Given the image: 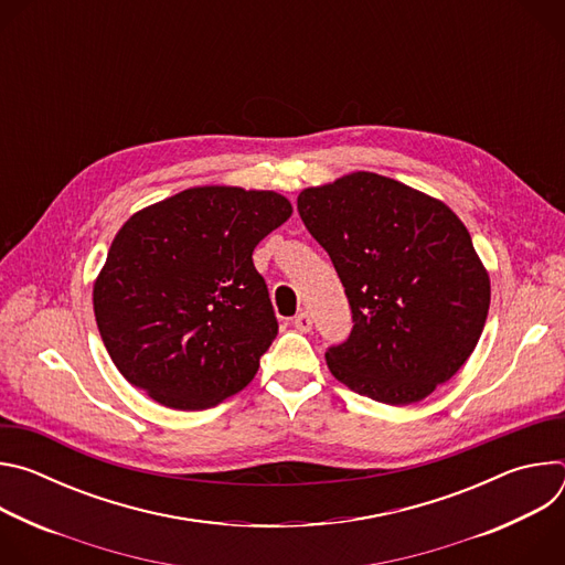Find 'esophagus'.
Instances as JSON below:
<instances>
[{
    "mask_svg": "<svg viewBox=\"0 0 565 565\" xmlns=\"http://www.w3.org/2000/svg\"><path fill=\"white\" fill-rule=\"evenodd\" d=\"M292 324H295V329H297V331L308 333V331L312 329V319H310V315H308L306 310H301V312L292 319Z\"/></svg>",
    "mask_w": 565,
    "mask_h": 565,
    "instance_id": "1",
    "label": "esophagus"
}]
</instances>
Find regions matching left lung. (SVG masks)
I'll return each mask as SVG.
<instances>
[{
	"label": "left lung",
	"mask_w": 565,
	"mask_h": 565,
	"mask_svg": "<svg viewBox=\"0 0 565 565\" xmlns=\"http://www.w3.org/2000/svg\"><path fill=\"white\" fill-rule=\"evenodd\" d=\"M297 210L353 312L331 373L384 405H412L456 375L490 310V277L462 221L405 183L353 172L308 188Z\"/></svg>",
	"instance_id": "obj_1"
}]
</instances>
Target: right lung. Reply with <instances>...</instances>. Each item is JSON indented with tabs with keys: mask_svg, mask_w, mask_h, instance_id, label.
<instances>
[{
	"mask_svg": "<svg viewBox=\"0 0 565 565\" xmlns=\"http://www.w3.org/2000/svg\"><path fill=\"white\" fill-rule=\"evenodd\" d=\"M290 214L277 192L207 185L120 227L94 312L127 382L160 405L199 412L255 377L279 324L253 253Z\"/></svg>",
	"mask_w": 565,
	"mask_h": 565,
	"instance_id": "add662e5",
	"label": "right lung"
}]
</instances>
